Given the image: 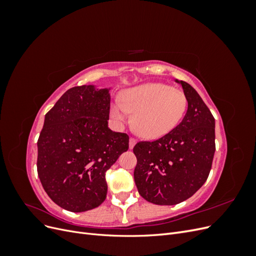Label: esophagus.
Returning <instances> with one entry per match:
<instances>
[{
    "instance_id": "esophagus-1",
    "label": "esophagus",
    "mask_w": 256,
    "mask_h": 256,
    "mask_svg": "<svg viewBox=\"0 0 256 256\" xmlns=\"http://www.w3.org/2000/svg\"><path fill=\"white\" fill-rule=\"evenodd\" d=\"M136 143V138H130V140H129V147H130V148H134Z\"/></svg>"
}]
</instances>
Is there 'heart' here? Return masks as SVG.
Wrapping results in <instances>:
<instances>
[{"instance_id": "heart-1", "label": "heart", "mask_w": 256, "mask_h": 256, "mask_svg": "<svg viewBox=\"0 0 256 256\" xmlns=\"http://www.w3.org/2000/svg\"><path fill=\"white\" fill-rule=\"evenodd\" d=\"M184 92L164 83H147L124 92L111 106V115L120 124L134 113L132 126L144 138L164 136L178 126L187 110Z\"/></svg>"}]
</instances>
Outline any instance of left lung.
<instances>
[{
    "label": "left lung",
    "instance_id": "8db88e82",
    "mask_svg": "<svg viewBox=\"0 0 256 256\" xmlns=\"http://www.w3.org/2000/svg\"><path fill=\"white\" fill-rule=\"evenodd\" d=\"M188 110L171 132L134 147V182L140 196L156 205H176L207 180L216 150L214 118L190 84L180 81Z\"/></svg>",
    "mask_w": 256,
    "mask_h": 256
}]
</instances>
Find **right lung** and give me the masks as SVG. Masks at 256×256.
<instances>
[{"label":"right lung","mask_w":256,"mask_h":256,"mask_svg":"<svg viewBox=\"0 0 256 256\" xmlns=\"http://www.w3.org/2000/svg\"><path fill=\"white\" fill-rule=\"evenodd\" d=\"M109 90L65 92L46 114L37 141V173L44 191L66 210L94 209L106 198V172L129 148V136L108 127Z\"/></svg>","instance_id":"right-lung-1"}]
</instances>
